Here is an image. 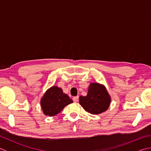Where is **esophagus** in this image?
<instances>
[{
  "label": "esophagus",
  "mask_w": 151,
  "mask_h": 151,
  "mask_svg": "<svg viewBox=\"0 0 151 151\" xmlns=\"http://www.w3.org/2000/svg\"><path fill=\"white\" fill-rule=\"evenodd\" d=\"M78 99H79L78 96H76V97H73V101L75 102H77L78 101Z\"/></svg>",
  "instance_id": "esophagus-1"
}]
</instances>
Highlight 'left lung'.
I'll use <instances>...</instances> for the list:
<instances>
[{"label": "left lung", "instance_id": "obj_1", "mask_svg": "<svg viewBox=\"0 0 151 151\" xmlns=\"http://www.w3.org/2000/svg\"><path fill=\"white\" fill-rule=\"evenodd\" d=\"M111 99L103 85L91 83L89 86L88 94L81 96L79 102L86 111L91 114H99L108 110Z\"/></svg>", "mask_w": 151, "mask_h": 151}]
</instances>
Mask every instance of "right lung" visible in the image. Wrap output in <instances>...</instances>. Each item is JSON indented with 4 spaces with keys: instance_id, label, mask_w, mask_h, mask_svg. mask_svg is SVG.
<instances>
[{
    "instance_id": "obj_1",
    "label": "right lung",
    "mask_w": 151,
    "mask_h": 151,
    "mask_svg": "<svg viewBox=\"0 0 151 151\" xmlns=\"http://www.w3.org/2000/svg\"><path fill=\"white\" fill-rule=\"evenodd\" d=\"M73 101L67 95L63 93L62 89L52 86L49 88L41 99V106L43 114L50 117L54 116Z\"/></svg>"
}]
</instances>
